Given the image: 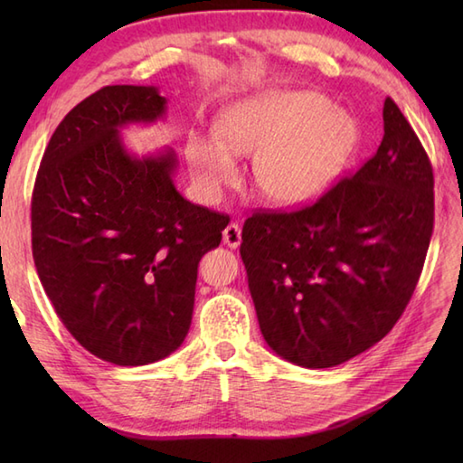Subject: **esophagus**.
<instances>
[{
  "label": "esophagus",
  "instance_id": "esophagus-1",
  "mask_svg": "<svg viewBox=\"0 0 463 463\" xmlns=\"http://www.w3.org/2000/svg\"><path fill=\"white\" fill-rule=\"evenodd\" d=\"M222 242L229 249H237L239 247V244H241V226L237 222H231L222 231Z\"/></svg>",
  "mask_w": 463,
  "mask_h": 463
}]
</instances>
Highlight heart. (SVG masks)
Segmentation results:
<instances>
[{
  "mask_svg": "<svg viewBox=\"0 0 463 463\" xmlns=\"http://www.w3.org/2000/svg\"><path fill=\"white\" fill-rule=\"evenodd\" d=\"M358 143L350 117L312 91L267 90L232 105L216 137L191 133L186 163L199 189L216 196L237 176L234 155H254V184L264 199L300 206L338 179Z\"/></svg>",
  "mask_w": 463,
  "mask_h": 463,
  "instance_id": "obj_1",
  "label": "heart"
}]
</instances>
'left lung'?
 <instances>
[{
    "label": "left lung",
    "mask_w": 463,
    "mask_h": 463,
    "mask_svg": "<svg viewBox=\"0 0 463 463\" xmlns=\"http://www.w3.org/2000/svg\"><path fill=\"white\" fill-rule=\"evenodd\" d=\"M434 231V173L398 105L362 169L292 213L244 221L241 257L260 332L280 358L332 368L394 328Z\"/></svg>",
    "instance_id": "obj_1"
}]
</instances>
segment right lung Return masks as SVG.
<instances>
[{"mask_svg":"<svg viewBox=\"0 0 463 463\" xmlns=\"http://www.w3.org/2000/svg\"><path fill=\"white\" fill-rule=\"evenodd\" d=\"M153 85H109L75 105L43 153L32 199L33 260L73 338L117 366H145L191 328L196 269L229 216L176 191L169 146L135 155L121 129L153 125Z\"/></svg>","mask_w":463,"mask_h":463,"instance_id":"1","label":"right lung"}]
</instances>
